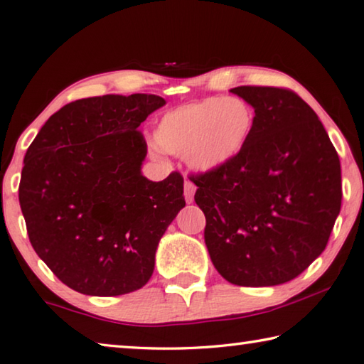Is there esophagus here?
<instances>
[{
    "label": "esophagus",
    "instance_id": "1",
    "mask_svg": "<svg viewBox=\"0 0 364 364\" xmlns=\"http://www.w3.org/2000/svg\"><path fill=\"white\" fill-rule=\"evenodd\" d=\"M196 193V186L191 181H184V197H186V200L191 202L194 197Z\"/></svg>",
    "mask_w": 364,
    "mask_h": 364
}]
</instances>
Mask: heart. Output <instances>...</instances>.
<instances>
[{"label": "heart", "mask_w": 364, "mask_h": 364, "mask_svg": "<svg viewBox=\"0 0 364 364\" xmlns=\"http://www.w3.org/2000/svg\"><path fill=\"white\" fill-rule=\"evenodd\" d=\"M255 127L254 107L241 97L210 96L165 112L154 139L159 149L186 156L191 168L213 171L236 160Z\"/></svg>", "instance_id": "1"}]
</instances>
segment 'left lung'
I'll use <instances>...</instances> for the list:
<instances>
[{"label": "left lung", "mask_w": 364, "mask_h": 364, "mask_svg": "<svg viewBox=\"0 0 364 364\" xmlns=\"http://www.w3.org/2000/svg\"><path fill=\"white\" fill-rule=\"evenodd\" d=\"M255 127L236 160L193 175L213 267L236 286H278L321 255L341 212V160L323 123L289 88L237 86Z\"/></svg>", "instance_id": "obj_1"}]
</instances>
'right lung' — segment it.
Instances as JSON below:
<instances>
[{
  "label": "right lung",
  "instance_id": "1",
  "mask_svg": "<svg viewBox=\"0 0 364 364\" xmlns=\"http://www.w3.org/2000/svg\"><path fill=\"white\" fill-rule=\"evenodd\" d=\"M165 100L106 95L67 104L28 146L19 202L32 247L73 291L115 297L143 287L160 237L186 205L183 176L141 175V122Z\"/></svg>",
  "mask_w": 364,
  "mask_h": 364
}]
</instances>
